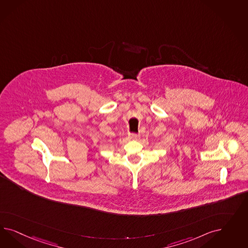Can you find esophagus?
<instances>
[{
	"label": "esophagus",
	"instance_id": "1",
	"mask_svg": "<svg viewBox=\"0 0 248 248\" xmlns=\"http://www.w3.org/2000/svg\"><path fill=\"white\" fill-rule=\"evenodd\" d=\"M139 137H140V135H138V134H135V133L129 134V138H130V139H137V138H139Z\"/></svg>",
	"mask_w": 248,
	"mask_h": 248
}]
</instances>
